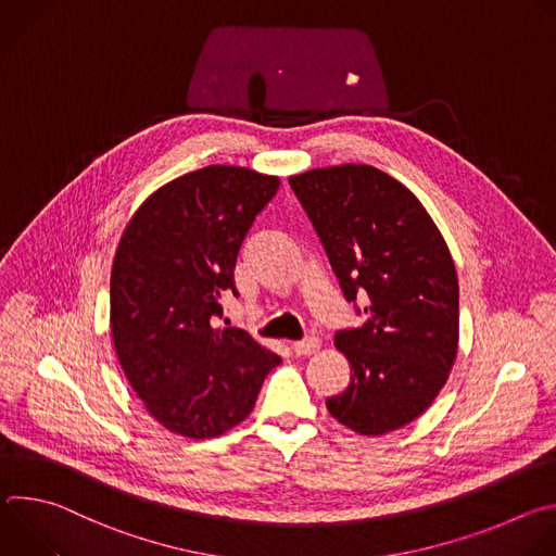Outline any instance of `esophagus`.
Returning a JSON list of instances; mask_svg holds the SVG:
<instances>
[{
  "label": "esophagus",
  "mask_w": 556,
  "mask_h": 556,
  "mask_svg": "<svg viewBox=\"0 0 556 556\" xmlns=\"http://www.w3.org/2000/svg\"><path fill=\"white\" fill-rule=\"evenodd\" d=\"M319 348H321V341L316 337H305L292 345L294 354H299V356H309L314 352H319Z\"/></svg>",
  "instance_id": "obj_1"
}]
</instances>
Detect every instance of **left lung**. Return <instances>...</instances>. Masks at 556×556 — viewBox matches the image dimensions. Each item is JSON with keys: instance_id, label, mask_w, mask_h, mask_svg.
<instances>
[{"instance_id": "left-lung-1", "label": "left lung", "mask_w": 556, "mask_h": 556, "mask_svg": "<svg viewBox=\"0 0 556 556\" xmlns=\"http://www.w3.org/2000/svg\"><path fill=\"white\" fill-rule=\"evenodd\" d=\"M290 187L345 299H365L367 321L334 337L352 376L328 412L361 435L401 429L431 407L457 356L459 286L444 237L403 182L371 165L312 169Z\"/></svg>"}]
</instances>
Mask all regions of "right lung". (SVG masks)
<instances>
[{"instance_id":"add662e5","label":"right lung","mask_w":556,"mask_h":556,"mask_svg":"<svg viewBox=\"0 0 556 556\" xmlns=\"http://www.w3.org/2000/svg\"><path fill=\"white\" fill-rule=\"evenodd\" d=\"M277 176L211 165L153 191L127 222L110 281L118 363L165 429L206 440L253 412L281 356L240 328H219L235 262Z\"/></svg>"}]
</instances>
